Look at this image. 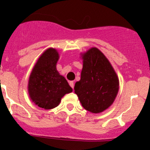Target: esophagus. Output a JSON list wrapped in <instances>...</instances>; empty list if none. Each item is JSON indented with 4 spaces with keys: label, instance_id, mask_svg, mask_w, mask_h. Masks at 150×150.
I'll use <instances>...</instances> for the list:
<instances>
[{
    "label": "esophagus",
    "instance_id": "34e87169",
    "mask_svg": "<svg viewBox=\"0 0 150 150\" xmlns=\"http://www.w3.org/2000/svg\"><path fill=\"white\" fill-rule=\"evenodd\" d=\"M69 85H70V86H71V88H74V81H70V82H69Z\"/></svg>",
    "mask_w": 150,
    "mask_h": 150
}]
</instances>
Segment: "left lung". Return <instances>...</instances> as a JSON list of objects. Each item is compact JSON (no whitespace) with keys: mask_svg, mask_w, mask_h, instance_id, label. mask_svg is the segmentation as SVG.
Here are the masks:
<instances>
[{"mask_svg":"<svg viewBox=\"0 0 150 150\" xmlns=\"http://www.w3.org/2000/svg\"><path fill=\"white\" fill-rule=\"evenodd\" d=\"M81 78L74 90L86 110L98 113L113 103L119 91V79L105 55L97 48L83 55Z\"/></svg>","mask_w":150,"mask_h":150,"instance_id":"1","label":"left lung"}]
</instances>
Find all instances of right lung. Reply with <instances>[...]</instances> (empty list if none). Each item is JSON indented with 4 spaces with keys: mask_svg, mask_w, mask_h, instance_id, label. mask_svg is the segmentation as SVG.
<instances>
[{
    "mask_svg": "<svg viewBox=\"0 0 150 150\" xmlns=\"http://www.w3.org/2000/svg\"><path fill=\"white\" fill-rule=\"evenodd\" d=\"M59 55L50 48L40 57L29 77L30 99L41 108L50 110L59 105L62 97L73 91L64 76L56 70Z\"/></svg>",
    "mask_w": 150,
    "mask_h": 150,
    "instance_id": "right-lung-1",
    "label": "right lung"
}]
</instances>
